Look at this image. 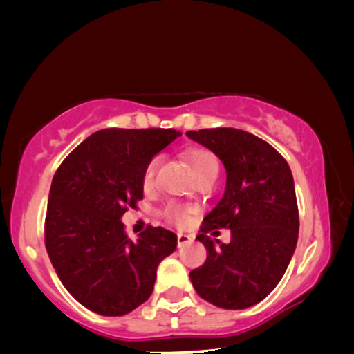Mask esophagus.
Wrapping results in <instances>:
<instances>
[{
    "label": "esophagus",
    "mask_w": 354,
    "mask_h": 354,
    "mask_svg": "<svg viewBox=\"0 0 354 354\" xmlns=\"http://www.w3.org/2000/svg\"><path fill=\"white\" fill-rule=\"evenodd\" d=\"M192 241H194V237L189 236V234H183V232H179V234H178V247L179 248H183L184 245L190 243Z\"/></svg>",
    "instance_id": "esophagus-1"
}]
</instances>
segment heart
<instances>
[{"instance_id": "1", "label": "heart", "mask_w": 354, "mask_h": 354, "mask_svg": "<svg viewBox=\"0 0 354 354\" xmlns=\"http://www.w3.org/2000/svg\"><path fill=\"white\" fill-rule=\"evenodd\" d=\"M185 160L190 167L192 175L198 178L205 173L209 171H218V160L215 158V154L209 151L206 148H192L185 153ZM160 165V158L159 156H154L153 159H149L145 169L142 171V185L143 189H149L154 184L156 173ZM192 209L189 207H179V206H169L165 209V217L169 218L173 223L179 226L185 225L190 218Z\"/></svg>"}]
</instances>
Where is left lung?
Listing matches in <instances>:
<instances>
[{
    "label": "left lung",
    "mask_w": 354,
    "mask_h": 354,
    "mask_svg": "<svg viewBox=\"0 0 354 354\" xmlns=\"http://www.w3.org/2000/svg\"><path fill=\"white\" fill-rule=\"evenodd\" d=\"M189 139L223 162L226 187L205 217L198 241L207 259L190 272L196 293L214 306L247 309L283 278L298 241V206L289 164L272 145L234 128L189 131ZM230 227L232 242L215 244L205 232Z\"/></svg>",
    "instance_id": "1"
}]
</instances>
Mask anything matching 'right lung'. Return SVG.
<instances>
[{
  "label": "right lung",
  "instance_id": "obj_1",
  "mask_svg": "<svg viewBox=\"0 0 354 354\" xmlns=\"http://www.w3.org/2000/svg\"><path fill=\"white\" fill-rule=\"evenodd\" d=\"M181 136L175 129H101L71 151L53 178L45 220L48 256L71 297L120 317L145 303L178 237L148 226L131 241L122 223L143 198L142 171Z\"/></svg>",
  "mask_w": 354,
  "mask_h": 354
}]
</instances>
